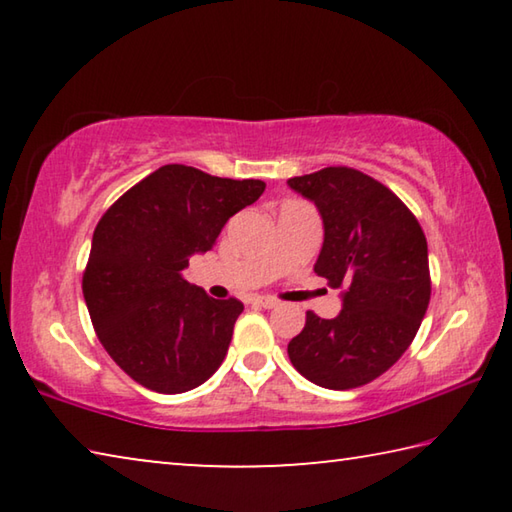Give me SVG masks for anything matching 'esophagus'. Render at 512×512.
<instances>
[{
  "instance_id": "34e87169",
  "label": "esophagus",
  "mask_w": 512,
  "mask_h": 512,
  "mask_svg": "<svg viewBox=\"0 0 512 512\" xmlns=\"http://www.w3.org/2000/svg\"><path fill=\"white\" fill-rule=\"evenodd\" d=\"M250 302H253L255 307H264V309H273V307H277V300H273V298H262V296H257V298H253Z\"/></svg>"
}]
</instances>
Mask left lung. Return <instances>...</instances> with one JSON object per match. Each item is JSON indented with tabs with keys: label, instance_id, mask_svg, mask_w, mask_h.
<instances>
[{
	"label": "left lung",
	"instance_id": "left-lung-1",
	"mask_svg": "<svg viewBox=\"0 0 512 512\" xmlns=\"http://www.w3.org/2000/svg\"><path fill=\"white\" fill-rule=\"evenodd\" d=\"M287 183L323 219L314 271L343 289L336 318L307 311L289 359L302 377L329 391L370 384L409 350L427 314V237L391 189L357 169L327 167Z\"/></svg>",
	"mask_w": 512,
	"mask_h": 512
}]
</instances>
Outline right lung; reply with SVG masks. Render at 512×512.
<instances>
[{"label":"right lung","mask_w":512,"mask_h":512,"mask_svg":"<svg viewBox=\"0 0 512 512\" xmlns=\"http://www.w3.org/2000/svg\"><path fill=\"white\" fill-rule=\"evenodd\" d=\"M264 189L262 180L164 164L101 216L83 298L101 345L137 384L176 395L219 370L244 305L210 298L180 271Z\"/></svg>","instance_id":"obj_1"}]
</instances>
